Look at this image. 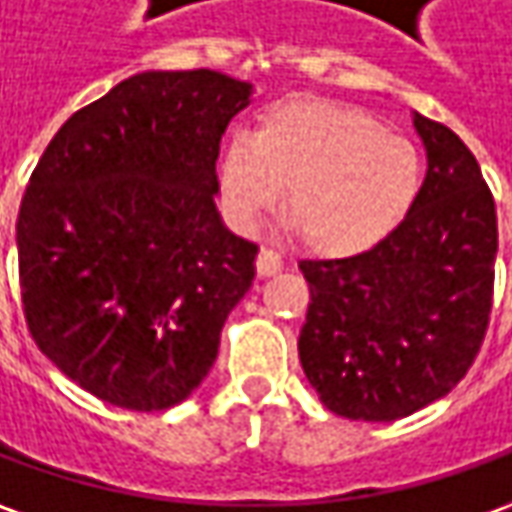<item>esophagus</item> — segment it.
<instances>
[{"mask_svg":"<svg viewBox=\"0 0 512 512\" xmlns=\"http://www.w3.org/2000/svg\"><path fill=\"white\" fill-rule=\"evenodd\" d=\"M283 269V260H280V255L274 252V249H260V255H257V274L260 277H272V274H277Z\"/></svg>","mask_w":512,"mask_h":512,"instance_id":"34e87169","label":"esophagus"}]
</instances>
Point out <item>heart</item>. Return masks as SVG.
Returning <instances> with one entry per match:
<instances>
[{"label":"heart","mask_w":512,"mask_h":512,"mask_svg":"<svg viewBox=\"0 0 512 512\" xmlns=\"http://www.w3.org/2000/svg\"><path fill=\"white\" fill-rule=\"evenodd\" d=\"M422 184L414 144L357 107L291 98L235 135L218 158L226 215L252 229L286 193L283 215L320 257H354L397 232Z\"/></svg>","instance_id":"b5f03b06"}]
</instances>
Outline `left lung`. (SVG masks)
I'll use <instances>...</instances> for the list:
<instances>
[{
	"mask_svg": "<svg viewBox=\"0 0 512 512\" xmlns=\"http://www.w3.org/2000/svg\"><path fill=\"white\" fill-rule=\"evenodd\" d=\"M428 172L397 232L362 255L303 260L300 362L328 411L394 422L453 391L493 309L496 203L465 141L414 113Z\"/></svg>",
	"mask_w": 512,
	"mask_h": 512,
	"instance_id": "1",
	"label": "left lung"
}]
</instances>
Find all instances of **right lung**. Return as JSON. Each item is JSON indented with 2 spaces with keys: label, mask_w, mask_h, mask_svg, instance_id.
Segmentation results:
<instances>
[{
  "label": "right lung",
  "mask_w": 512,
  "mask_h": 512,
  "mask_svg": "<svg viewBox=\"0 0 512 512\" xmlns=\"http://www.w3.org/2000/svg\"><path fill=\"white\" fill-rule=\"evenodd\" d=\"M255 87L218 70H147L81 107L30 175L16 221L36 345L118 408L167 411L215 365L257 246L215 206V161Z\"/></svg>",
  "instance_id": "right-lung-1"
}]
</instances>
